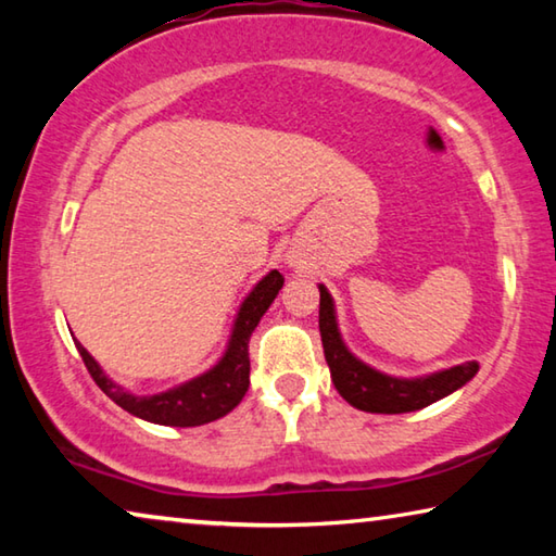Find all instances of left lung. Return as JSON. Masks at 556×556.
<instances>
[{
    "label": "left lung",
    "mask_w": 556,
    "mask_h": 556,
    "mask_svg": "<svg viewBox=\"0 0 556 556\" xmlns=\"http://www.w3.org/2000/svg\"><path fill=\"white\" fill-rule=\"evenodd\" d=\"M321 291V304H318V331H321L324 355L328 368H331V380L341 397L353 404L355 409L372 412V414H402L417 412L429 407L437 400L456 392L458 388L473 378L478 372V363L468 361L464 365H454L448 370L431 372L427 378H392L380 370L370 368L363 361L348 351L341 331L336 321V306L324 285H318Z\"/></svg>",
    "instance_id": "1"
}]
</instances>
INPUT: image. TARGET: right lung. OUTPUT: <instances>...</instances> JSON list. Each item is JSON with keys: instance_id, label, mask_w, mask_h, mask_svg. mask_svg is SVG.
I'll return each mask as SVG.
<instances>
[{"instance_id": "obj_1", "label": "right lung", "mask_w": 556, "mask_h": 556, "mask_svg": "<svg viewBox=\"0 0 556 556\" xmlns=\"http://www.w3.org/2000/svg\"><path fill=\"white\" fill-rule=\"evenodd\" d=\"M285 277L277 269H271L267 277H262L255 289L244 296L238 318L232 324V333L228 348L218 363L213 365L208 372L199 375V378L188 380L178 388H172L159 394H131L122 384L112 382L100 365L96 363L86 348L80 343L78 353L86 363L92 380L98 388L108 394V397L119 404L122 409L135 414L139 419L154 421V425L164 427H201L225 417V414L238 407L244 392L250 388V336L255 331L260 318L265 316L271 301L279 294Z\"/></svg>"}]
</instances>
